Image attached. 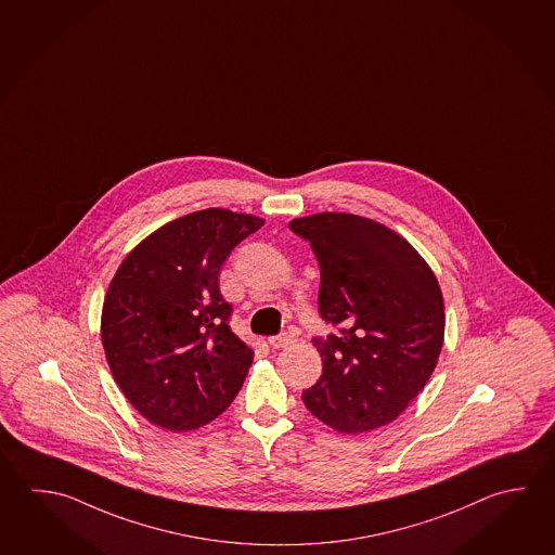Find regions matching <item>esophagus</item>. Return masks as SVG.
I'll return each instance as SVG.
<instances>
[{
    "mask_svg": "<svg viewBox=\"0 0 555 555\" xmlns=\"http://www.w3.org/2000/svg\"><path fill=\"white\" fill-rule=\"evenodd\" d=\"M268 343L272 348H285L287 344L293 343V336L289 333L278 334V336H272Z\"/></svg>",
    "mask_w": 555,
    "mask_h": 555,
    "instance_id": "34e87169",
    "label": "esophagus"
}]
</instances>
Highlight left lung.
<instances>
[{"instance_id": "1", "label": "left lung", "mask_w": 555, "mask_h": 555, "mask_svg": "<svg viewBox=\"0 0 555 555\" xmlns=\"http://www.w3.org/2000/svg\"><path fill=\"white\" fill-rule=\"evenodd\" d=\"M321 268L317 336L323 375L302 403L343 434L393 423L433 375L443 343V299L423 256L403 236L350 212L289 222Z\"/></svg>"}]
</instances>
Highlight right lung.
I'll list each match as a JSON object with an SVG mask.
<instances>
[{"instance_id": "1", "label": "right lung", "mask_w": 555, "mask_h": 555, "mask_svg": "<svg viewBox=\"0 0 555 555\" xmlns=\"http://www.w3.org/2000/svg\"><path fill=\"white\" fill-rule=\"evenodd\" d=\"M262 219L203 209L164 224L122 260L101 311V343L122 395L152 424L188 433L241 391L254 352L232 333L219 273Z\"/></svg>"}]
</instances>
